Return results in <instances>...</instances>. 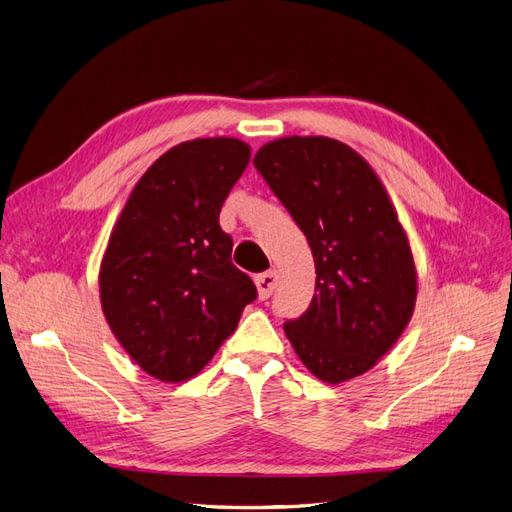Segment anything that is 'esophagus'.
I'll return each instance as SVG.
<instances>
[{
  "instance_id": "34e87169",
  "label": "esophagus",
  "mask_w": 512,
  "mask_h": 512,
  "mask_svg": "<svg viewBox=\"0 0 512 512\" xmlns=\"http://www.w3.org/2000/svg\"><path fill=\"white\" fill-rule=\"evenodd\" d=\"M277 280H280V275H277V271H265V273L256 275L258 297H260V299H269L271 292H273L275 286H277Z\"/></svg>"
}]
</instances>
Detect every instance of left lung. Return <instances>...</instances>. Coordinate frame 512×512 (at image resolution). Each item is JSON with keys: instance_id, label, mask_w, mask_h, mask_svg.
Listing matches in <instances>:
<instances>
[{"instance_id": "obj_1", "label": "left lung", "mask_w": 512, "mask_h": 512, "mask_svg": "<svg viewBox=\"0 0 512 512\" xmlns=\"http://www.w3.org/2000/svg\"><path fill=\"white\" fill-rule=\"evenodd\" d=\"M307 237L316 294L284 324L301 363L329 384L374 367L408 327L418 275L412 247L380 177L346 143L284 136L254 158Z\"/></svg>"}]
</instances>
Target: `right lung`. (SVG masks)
Returning a JSON list of instances; mask_svg holds the SVG:
<instances>
[{
	"instance_id": "1",
	"label": "right lung",
	"mask_w": 512,
	"mask_h": 512,
	"mask_svg": "<svg viewBox=\"0 0 512 512\" xmlns=\"http://www.w3.org/2000/svg\"><path fill=\"white\" fill-rule=\"evenodd\" d=\"M250 153L232 136L170 147L136 181L108 237L102 314L130 359L162 382L200 374L256 299L220 228L222 203Z\"/></svg>"
}]
</instances>
